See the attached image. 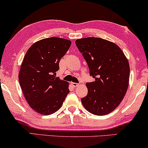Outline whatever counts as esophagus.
Wrapping results in <instances>:
<instances>
[{
  "label": "esophagus",
  "instance_id": "esophagus-1",
  "mask_svg": "<svg viewBox=\"0 0 148 148\" xmlns=\"http://www.w3.org/2000/svg\"><path fill=\"white\" fill-rule=\"evenodd\" d=\"M71 85H72L73 87L75 88V87H77V86H79V84H77V83H74V82H72V83H71Z\"/></svg>",
  "mask_w": 148,
  "mask_h": 148
}]
</instances>
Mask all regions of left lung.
I'll list each match as a JSON object with an SVG mask.
<instances>
[{"label":"left lung","instance_id":"1","mask_svg":"<svg viewBox=\"0 0 148 148\" xmlns=\"http://www.w3.org/2000/svg\"><path fill=\"white\" fill-rule=\"evenodd\" d=\"M75 44L95 81L86 84L88 95L81 99L86 110L97 116L111 113L120 104L129 83L130 66L120 47L98 37L77 39Z\"/></svg>","mask_w":148,"mask_h":148}]
</instances>
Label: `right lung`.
<instances>
[{
	"label": "right lung",
	"instance_id": "add662e5",
	"mask_svg": "<svg viewBox=\"0 0 148 148\" xmlns=\"http://www.w3.org/2000/svg\"><path fill=\"white\" fill-rule=\"evenodd\" d=\"M71 45L62 38H46L32 44L24 56L19 82L30 107L40 114L58 110L69 93V83L56 77V71Z\"/></svg>",
	"mask_w": 148,
	"mask_h": 148
}]
</instances>
